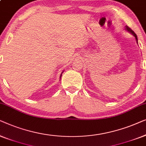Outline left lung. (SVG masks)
Returning a JSON list of instances; mask_svg holds the SVG:
<instances>
[{"mask_svg": "<svg viewBox=\"0 0 146 146\" xmlns=\"http://www.w3.org/2000/svg\"><path fill=\"white\" fill-rule=\"evenodd\" d=\"M125 30H127V31L130 32V34H132L133 35V36H134L135 37V40H136V41H137V36H136V34H135V33L134 32V31H133V30H131V28H130L129 27H128V26H126V28H125Z\"/></svg>", "mask_w": 146, "mask_h": 146, "instance_id": "left-lung-1", "label": "left lung"}]
</instances>
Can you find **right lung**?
Returning a JSON list of instances; mask_svg holds the SVG:
<instances>
[{
  "instance_id": "add662e5",
  "label": "right lung",
  "mask_w": 146,
  "mask_h": 146,
  "mask_svg": "<svg viewBox=\"0 0 146 146\" xmlns=\"http://www.w3.org/2000/svg\"><path fill=\"white\" fill-rule=\"evenodd\" d=\"M63 72H62V73H61V75H60V78L61 77V75H62V73H63Z\"/></svg>"
}]
</instances>
